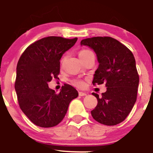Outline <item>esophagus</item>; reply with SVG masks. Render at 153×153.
I'll use <instances>...</instances> for the list:
<instances>
[{
  "label": "esophagus",
  "instance_id": "1",
  "mask_svg": "<svg viewBox=\"0 0 153 153\" xmlns=\"http://www.w3.org/2000/svg\"><path fill=\"white\" fill-rule=\"evenodd\" d=\"M86 95L87 94L85 92H82V91H80V92H79V96H86Z\"/></svg>",
  "mask_w": 153,
  "mask_h": 153
}]
</instances>
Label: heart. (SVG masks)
I'll return each mask as SVG.
<instances>
[{
    "mask_svg": "<svg viewBox=\"0 0 153 153\" xmlns=\"http://www.w3.org/2000/svg\"><path fill=\"white\" fill-rule=\"evenodd\" d=\"M91 53H93V52L89 50H82L79 52L78 55L80 58H82V57H85V56H87L88 54H91ZM65 58V56H64V57L62 58V59H61V63L63 62ZM74 84L78 87H82L84 85V82L81 80H75L74 81Z\"/></svg>",
    "mask_w": 153,
    "mask_h": 153,
    "instance_id": "1",
    "label": "heart"
}]
</instances>
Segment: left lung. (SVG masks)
I'll list each match as a JSON object with an SVG mask.
<instances>
[{
  "label": "left lung",
  "mask_w": 153,
  "mask_h": 153,
  "mask_svg": "<svg viewBox=\"0 0 153 153\" xmlns=\"http://www.w3.org/2000/svg\"><path fill=\"white\" fill-rule=\"evenodd\" d=\"M85 45L94 50L99 65L95 72L93 84L106 82V91L93 93L98 104L91 115L104 125H117L124 120L137 100L139 75L132 52L118 40L109 36H96L82 39Z\"/></svg>",
  "instance_id": "1"
}]
</instances>
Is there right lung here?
Here are the masks:
<instances>
[{
	"instance_id": "add662e5",
	"label": "right lung",
	"mask_w": 153,
	"mask_h": 153,
	"mask_svg": "<svg viewBox=\"0 0 153 153\" xmlns=\"http://www.w3.org/2000/svg\"><path fill=\"white\" fill-rule=\"evenodd\" d=\"M78 38L47 36L29 45L16 67L15 90L21 109L29 120L41 127L57 125L65 116L70 103L78 97L76 89L65 84L59 94L48 86L57 78L62 54Z\"/></svg>"
}]
</instances>
